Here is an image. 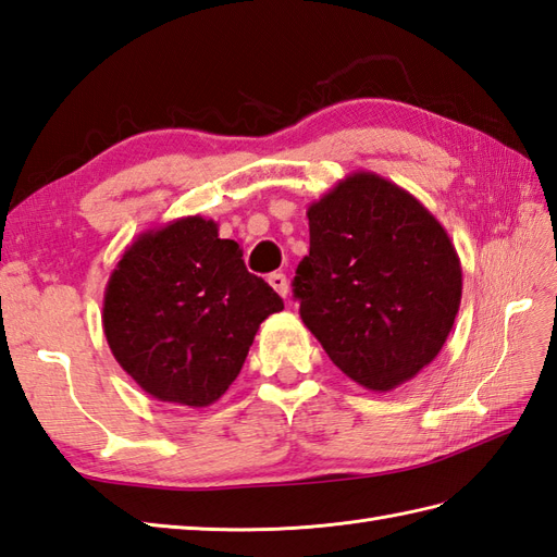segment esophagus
I'll return each mask as SVG.
<instances>
[{
  "label": "esophagus",
  "instance_id": "obj_1",
  "mask_svg": "<svg viewBox=\"0 0 557 557\" xmlns=\"http://www.w3.org/2000/svg\"><path fill=\"white\" fill-rule=\"evenodd\" d=\"M268 282H270V287H273L282 298H287V294H289V280H287V275L284 273H273L268 277Z\"/></svg>",
  "mask_w": 557,
  "mask_h": 557
}]
</instances>
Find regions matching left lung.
<instances>
[{
  "instance_id": "obj_1",
  "label": "left lung",
  "mask_w": 557,
  "mask_h": 557,
  "mask_svg": "<svg viewBox=\"0 0 557 557\" xmlns=\"http://www.w3.org/2000/svg\"><path fill=\"white\" fill-rule=\"evenodd\" d=\"M310 253L294 296L308 330L355 383L388 393L445 346L461 306V261L419 199L355 171L308 207Z\"/></svg>"
}]
</instances>
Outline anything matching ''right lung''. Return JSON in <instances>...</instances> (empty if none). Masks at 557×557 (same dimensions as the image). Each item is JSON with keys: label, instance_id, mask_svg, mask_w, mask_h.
Returning <instances> with one entry per match:
<instances>
[{"label": "right lung", "instance_id": "obj_1", "mask_svg": "<svg viewBox=\"0 0 557 557\" xmlns=\"http://www.w3.org/2000/svg\"><path fill=\"white\" fill-rule=\"evenodd\" d=\"M282 308L216 221L183 216L126 247L106 287L103 332L154 400L199 409L231 388L261 322Z\"/></svg>", "mask_w": 557, "mask_h": 557}]
</instances>
